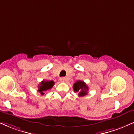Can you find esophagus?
Listing matches in <instances>:
<instances>
[{"label":"esophagus","instance_id":"esophagus-1","mask_svg":"<svg viewBox=\"0 0 134 134\" xmlns=\"http://www.w3.org/2000/svg\"><path fill=\"white\" fill-rule=\"evenodd\" d=\"M60 81L61 82H65V81H66L65 77H61L60 79Z\"/></svg>","mask_w":134,"mask_h":134}]
</instances>
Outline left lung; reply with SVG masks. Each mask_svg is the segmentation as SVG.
Instances as JSON below:
<instances>
[{
    "label": "left lung",
    "mask_w": 134,
    "mask_h": 134,
    "mask_svg": "<svg viewBox=\"0 0 134 134\" xmlns=\"http://www.w3.org/2000/svg\"><path fill=\"white\" fill-rule=\"evenodd\" d=\"M73 89L76 93H79V96L82 97L87 94L89 87L84 81H77L74 84Z\"/></svg>",
    "instance_id": "8db88e82"
}]
</instances>
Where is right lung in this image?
<instances>
[{
	"label": "right lung",
	"mask_w": 134,
	"mask_h": 134,
	"mask_svg": "<svg viewBox=\"0 0 134 134\" xmlns=\"http://www.w3.org/2000/svg\"><path fill=\"white\" fill-rule=\"evenodd\" d=\"M55 82L53 81H43L38 85V91L40 93L41 95H43L44 92L48 90H50L54 85Z\"/></svg>",
	"instance_id": "1"
}]
</instances>
